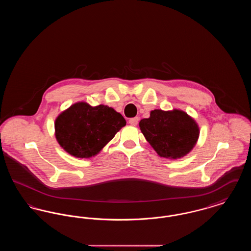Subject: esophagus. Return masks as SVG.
Returning <instances> with one entry per match:
<instances>
[{
	"label": "esophagus",
	"instance_id": "1",
	"mask_svg": "<svg viewBox=\"0 0 251 251\" xmlns=\"http://www.w3.org/2000/svg\"><path fill=\"white\" fill-rule=\"evenodd\" d=\"M138 121H139V118H132L131 120H129V123L131 124V126H136L137 125V123H138Z\"/></svg>",
	"mask_w": 251,
	"mask_h": 251
}]
</instances>
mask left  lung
Returning <instances> with one entry per match:
<instances>
[{"mask_svg": "<svg viewBox=\"0 0 251 251\" xmlns=\"http://www.w3.org/2000/svg\"><path fill=\"white\" fill-rule=\"evenodd\" d=\"M139 127L157 154L167 159L175 160L188 154L200 136L196 120L179 109L152 110L149 119L140 120Z\"/></svg>", "mask_w": 251, "mask_h": 251, "instance_id": "1", "label": "left lung"}]
</instances>
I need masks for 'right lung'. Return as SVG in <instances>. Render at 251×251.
Returning a JSON list of instances; mask_svg holds the SVG:
<instances>
[{"instance_id": "obj_1", "label": "right lung", "mask_w": 251, "mask_h": 251, "mask_svg": "<svg viewBox=\"0 0 251 251\" xmlns=\"http://www.w3.org/2000/svg\"><path fill=\"white\" fill-rule=\"evenodd\" d=\"M126 125V120L114 108L91 106L79 101L60 113L54 122L57 142L76 158H91L111 141Z\"/></svg>"}]
</instances>
